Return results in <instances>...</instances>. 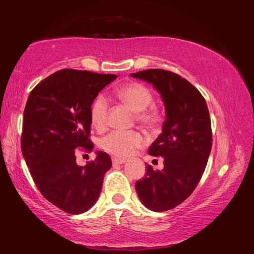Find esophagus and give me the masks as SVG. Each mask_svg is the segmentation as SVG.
Masks as SVG:
<instances>
[{
    "instance_id": "esophagus-1",
    "label": "esophagus",
    "mask_w": 254,
    "mask_h": 254,
    "mask_svg": "<svg viewBox=\"0 0 254 254\" xmlns=\"http://www.w3.org/2000/svg\"><path fill=\"white\" fill-rule=\"evenodd\" d=\"M125 162H126V160H124V159H120V158H117V157L112 158V163L113 164H124Z\"/></svg>"
}]
</instances>
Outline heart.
<instances>
[{"instance_id": "1", "label": "heart", "mask_w": 254, "mask_h": 254, "mask_svg": "<svg viewBox=\"0 0 254 254\" xmlns=\"http://www.w3.org/2000/svg\"><path fill=\"white\" fill-rule=\"evenodd\" d=\"M118 95L130 108L136 112V120L146 127H155L161 120L160 112L156 108H149L153 101L152 92L140 82H129L121 86ZM109 102L106 96L98 95L90 109L91 124L97 131H103L107 126ZM144 139L139 132H127L114 130L101 139V147L120 158L129 157L133 150L143 145Z\"/></svg>"}]
</instances>
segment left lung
Returning a JSON list of instances; mask_svg holds the SVG:
<instances>
[{
	"mask_svg": "<svg viewBox=\"0 0 254 254\" xmlns=\"http://www.w3.org/2000/svg\"><path fill=\"white\" fill-rule=\"evenodd\" d=\"M130 75L152 84L165 107L162 133L148 149L164 158V167L146 166L136 193L150 211L171 210L193 193L205 170L212 148L209 109L200 92L178 74L150 68Z\"/></svg>",
	"mask_w": 254,
	"mask_h": 254,
	"instance_id": "left-lung-1",
	"label": "left lung"
}]
</instances>
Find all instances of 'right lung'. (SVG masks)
Wrapping results in <instances>:
<instances>
[{
	"mask_svg": "<svg viewBox=\"0 0 254 254\" xmlns=\"http://www.w3.org/2000/svg\"><path fill=\"white\" fill-rule=\"evenodd\" d=\"M118 76L64 68L52 74L30 92L23 113L21 148L41 194L70 214L95 204L111 158L96 151L86 166L76 163L78 148L92 151L90 109L107 84Z\"/></svg>",
	"mask_w": 254,
	"mask_h": 254,
	"instance_id": "right-lung-1",
	"label": "right lung"
}]
</instances>
